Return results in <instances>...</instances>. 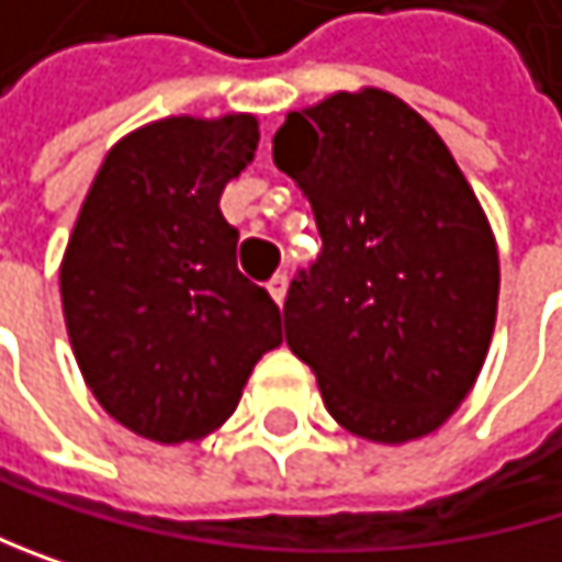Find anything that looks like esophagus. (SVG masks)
<instances>
[{
    "mask_svg": "<svg viewBox=\"0 0 562 562\" xmlns=\"http://www.w3.org/2000/svg\"><path fill=\"white\" fill-rule=\"evenodd\" d=\"M268 291H271V297H274L278 304H284V297H288V274H274V278L268 281Z\"/></svg>",
    "mask_w": 562,
    "mask_h": 562,
    "instance_id": "1",
    "label": "esophagus"
}]
</instances>
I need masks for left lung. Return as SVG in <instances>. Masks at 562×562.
Listing matches in <instances>:
<instances>
[{
    "mask_svg": "<svg viewBox=\"0 0 562 562\" xmlns=\"http://www.w3.org/2000/svg\"><path fill=\"white\" fill-rule=\"evenodd\" d=\"M274 164L322 234L288 288V348L348 432L429 436L469 395L496 325L499 258L472 187L442 136L385 90L288 113Z\"/></svg>",
    "mask_w": 562,
    "mask_h": 562,
    "instance_id": "1",
    "label": "left lung"
}]
</instances>
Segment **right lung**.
Segmentation results:
<instances>
[{
  "label": "right lung",
  "mask_w": 562,
  "mask_h": 562,
  "mask_svg": "<svg viewBox=\"0 0 562 562\" xmlns=\"http://www.w3.org/2000/svg\"><path fill=\"white\" fill-rule=\"evenodd\" d=\"M258 150V120L170 116L106 154L59 268L72 355L136 436L187 442L237 408L281 312L237 271L221 193Z\"/></svg>",
  "instance_id": "right-lung-1"
}]
</instances>
